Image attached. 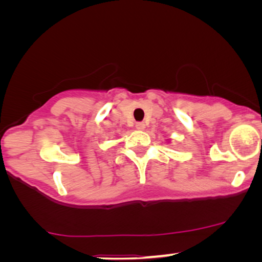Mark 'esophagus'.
<instances>
[{
    "instance_id": "obj_1",
    "label": "esophagus",
    "mask_w": 262,
    "mask_h": 262,
    "mask_svg": "<svg viewBox=\"0 0 262 262\" xmlns=\"http://www.w3.org/2000/svg\"><path fill=\"white\" fill-rule=\"evenodd\" d=\"M136 128L139 131H143L145 128V124L144 123H137L136 124Z\"/></svg>"
}]
</instances>
